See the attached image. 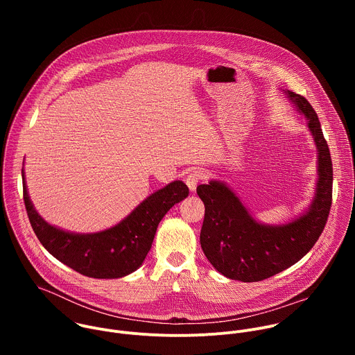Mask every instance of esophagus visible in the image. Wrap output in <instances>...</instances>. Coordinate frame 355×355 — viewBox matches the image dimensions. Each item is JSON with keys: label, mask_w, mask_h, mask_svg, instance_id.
I'll use <instances>...</instances> for the list:
<instances>
[{"label": "esophagus", "mask_w": 355, "mask_h": 355, "mask_svg": "<svg viewBox=\"0 0 355 355\" xmlns=\"http://www.w3.org/2000/svg\"><path fill=\"white\" fill-rule=\"evenodd\" d=\"M205 178V173L202 170H193L191 171L187 177H185V184L188 185V188L191 191H195L196 189V185L199 184L200 180Z\"/></svg>", "instance_id": "obj_1"}]
</instances>
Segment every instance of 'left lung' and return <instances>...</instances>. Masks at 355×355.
Segmentation results:
<instances>
[{
  "label": "left lung",
  "instance_id": "8db88e82",
  "mask_svg": "<svg viewBox=\"0 0 355 355\" xmlns=\"http://www.w3.org/2000/svg\"><path fill=\"white\" fill-rule=\"evenodd\" d=\"M286 95L308 118L319 151V181L309 211L286 225L266 226L251 218L223 182L211 181L196 188L205 205L200 247L209 263L230 279L257 282L289 268L315 245L330 214L333 164L320 121L305 96L292 91H286Z\"/></svg>",
  "mask_w": 355,
  "mask_h": 355
}]
</instances>
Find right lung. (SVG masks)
<instances>
[{
  "instance_id": "right-lung-1",
  "label": "right lung",
  "mask_w": 355,
  "mask_h": 355,
  "mask_svg": "<svg viewBox=\"0 0 355 355\" xmlns=\"http://www.w3.org/2000/svg\"><path fill=\"white\" fill-rule=\"evenodd\" d=\"M22 181L26 214L42 245L67 267L98 279L122 278L136 271L147 256L160 220L189 193L182 181L170 182L146 198L116 226L98 233L76 234L44 222L29 199L24 170Z\"/></svg>"
}]
</instances>
